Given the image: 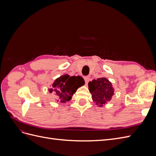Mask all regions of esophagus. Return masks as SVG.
Instances as JSON below:
<instances>
[{
	"mask_svg": "<svg viewBox=\"0 0 156 156\" xmlns=\"http://www.w3.org/2000/svg\"><path fill=\"white\" fill-rule=\"evenodd\" d=\"M84 81H85V84H88V83L90 81V77H85L84 78Z\"/></svg>",
	"mask_w": 156,
	"mask_h": 156,
	"instance_id": "1",
	"label": "esophagus"
}]
</instances>
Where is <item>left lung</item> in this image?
Listing matches in <instances>:
<instances>
[{
    "label": "left lung",
    "mask_w": 156,
    "mask_h": 156,
    "mask_svg": "<svg viewBox=\"0 0 156 156\" xmlns=\"http://www.w3.org/2000/svg\"><path fill=\"white\" fill-rule=\"evenodd\" d=\"M89 92L92 94L93 101L98 107H103L111 100L115 89L111 81L105 77L94 79L88 83Z\"/></svg>",
    "instance_id": "obj_1"
}]
</instances>
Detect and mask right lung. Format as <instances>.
I'll return each mask as SVG.
<instances>
[{"label":"right lung","instance_id":"obj_1","mask_svg":"<svg viewBox=\"0 0 156 156\" xmlns=\"http://www.w3.org/2000/svg\"><path fill=\"white\" fill-rule=\"evenodd\" d=\"M84 84V81L81 76L70 77L64 74L56 79L48 90L50 93L54 94L56 101L64 103L69 101L77 90Z\"/></svg>","mask_w":156,"mask_h":156}]
</instances>
